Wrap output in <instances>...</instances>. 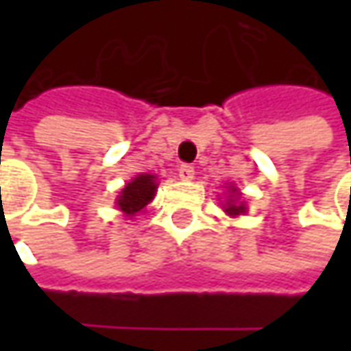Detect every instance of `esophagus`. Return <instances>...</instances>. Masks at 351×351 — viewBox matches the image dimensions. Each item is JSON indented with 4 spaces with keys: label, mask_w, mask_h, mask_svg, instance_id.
<instances>
[{
    "label": "esophagus",
    "mask_w": 351,
    "mask_h": 351,
    "mask_svg": "<svg viewBox=\"0 0 351 351\" xmlns=\"http://www.w3.org/2000/svg\"><path fill=\"white\" fill-rule=\"evenodd\" d=\"M180 178H182L183 182L193 180V178H195V169H193V166H189V164H183V166H180Z\"/></svg>",
    "instance_id": "1"
}]
</instances>
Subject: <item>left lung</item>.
Instances as JSON below:
<instances>
[{
	"label": "left lung",
	"mask_w": 351,
	"mask_h": 351,
	"mask_svg": "<svg viewBox=\"0 0 351 351\" xmlns=\"http://www.w3.org/2000/svg\"><path fill=\"white\" fill-rule=\"evenodd\" d=\"M228 189H230V193H228V199H226V203L223 205L224 213H226V215H230V217H238V215H244V213H246V203L242 201V195H240V191L236 189L234 185H230Z\"/></svg>",
	"instance_id": "8db88e82"
}]
</instances>
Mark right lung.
Wrapping results in <instances>:
<instances>
[{"label": "right lung", "instance_id": "obj_1", "mask_svg": "<svg viewBox=\"0 0 351 351\" xmlns=\"http://www.w3.org/2000/svg\"><path fill=\"white\" fill-rule=\"evenodd\" d=\"M156 191H158L156 176L141 173L121 189V193L115 201L117 207H119V210H123L125 217H134L154 199Z\"/></svg>", "mask_w": 351, "mask_h": 351}]
</instances>
